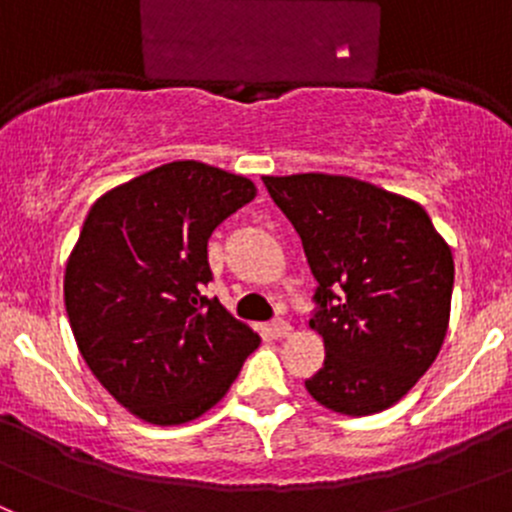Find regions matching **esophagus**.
Here are the masks:
<instances>
[{
	"instance_id": "esophagus-1",
	"label": "esophagus",
	"mask_w": 512,
	"mask_h": 512,
	"mask_svg": "<svg viewBox=\"0 0 512 512\" xmlns=\"http://www.w3.org/2000/svg\"><path fill=\"white\" fill-rule=\"evenodd\" d=\"M270 332L275 334L277 339H285V337H289V334H292V327H289V322H285V319H277V322H272Z\"/></svg>"
}]
</instances>
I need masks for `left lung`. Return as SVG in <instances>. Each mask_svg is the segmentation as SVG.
Wrapping results in <instances>:
<instances>
[{
	"instance_id": "1",
	"label": "left lung",
	"mask_w": 512,
	"mask_h": 512,
	"mask_svg": "<svg viewBox=\"0 0 512 512\" xmlns=\"http://www.w3.org/2000/svg\"><path fill=\"white\" fill-rule=\"evenodd\" d=\"M262 180L317 280L309 327L327 356L304 386L344 416L389 409L441 352L451 317V247L421 205L364 180L327 173Z\"/></svg>"
}]
</instances>
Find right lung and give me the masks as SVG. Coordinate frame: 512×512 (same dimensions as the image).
Returning a JSON list of instances; mask_svg holds the SVG:
<instances>
[{"instance_id":"1","label":"right lung","mask_w":512,"mask_h":512,"mask_svg":"<svg viewBox=\"0 0 512 512\" xmlns=\"http://www.w3.org/2000/svg\"><path fill=\"white\" fill-rule=\"evenodd\" d=\"M257 195L252 180L175 160L91 205L64 275L79 352L133 416L180 426L213 409L260 344L203 287L213 230Z\"/></svg>"}]
</instances>
